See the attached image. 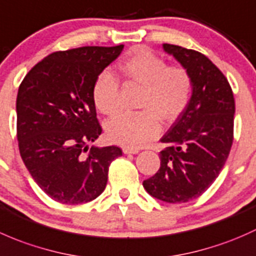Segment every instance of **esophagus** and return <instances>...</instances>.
I'll list each match as a JSON object with an SVG mask.
<instances>
[{
    "label": "esophagus",
    "instance_id": "obj_1",
    "mask_svg": "<svg viewBox=\"0 0 256 256\" xmlns=\"http://www.w3.org/2000/svg\"><path fill=\"white\" fill-rule=\"evenodd\" d=\"M122 150L124 154H138L139 152L138 149H134V148H128V146H124Z\"/></svg>",
    "mask_w": 256,
    "mask_h": 256
}]
</instances>
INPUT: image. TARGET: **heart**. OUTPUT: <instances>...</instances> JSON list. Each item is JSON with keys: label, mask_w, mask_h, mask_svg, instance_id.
Returning <instances> with one entry per match:
<instances>
[{"label": "heart", "mask_w": 256, "mask_h": 256, "mask_svg": "<svg viewBox=\"0 0 256 256\" xmlns=\"http://www.w3.org/2000/svg\"><path fill=\"white\" fill-rule=\"evenodd\" d=\"M118 76L128 84L142 86L138 108L134 114H120L106 124L110 142L128 148H139L155 138L160 130L159 120L171 123L178 120L191 100L194 81L182 66H168L154 52L138 49L118 65ZM118 81L104 71L92 86L94 107L104 116L118 110Z\"/></svg>", "instance_id": "heart-1"}]
</instances>
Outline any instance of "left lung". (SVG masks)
Instances as JSON below:
<instances>
[{"label": "left lung", "mask_w": 256, "mask_h": 256, "mask_svg": "<svg viewBox=\"0 0 256 256\" xmlns=\"http://www.w3.org/2000/svg\"><path fill=\"white\" fill-rule=\"evenodd\" d=\"M188 71L194 81L191 100L182 114L160 139V168L144 180L149 194L168 204L201 196L218 178L233 144V91L226 76L201 52L162 44Z\"/></svg>", "instance_id": "8db88e82"}]
</instances>
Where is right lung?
<instances>
[{"instance_id":"add662e5","label":"right lung","mask_w":256,"mask_h":256,"mask_svg":"<svg viewBox=\"0 0 256 256\" xmlns=\"http://www.w3.org/2000/svg\"><path fill=\"white\" fill-rule=\"evenodd\" d=\"M123 46H82L55 52L26 75L18 88L20 156L38 186L54 201L86 204L104 192L118 146H88L102 128L92 101L97 76Z\"/></svg>"}]
</instances>
